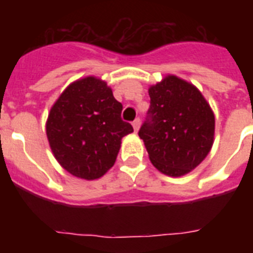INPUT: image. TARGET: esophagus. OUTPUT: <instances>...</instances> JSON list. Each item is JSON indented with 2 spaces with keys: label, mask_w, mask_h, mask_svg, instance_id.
<instances>
[{
  "label": "esophagus",
  "mask_w": 253,
  "mask_h": 253,
  "mask_svg": "<svg viewBox=\"0 0 253 253\" xmlns=\"http://www.w3.org/2000/svg\"><path fill=\"white\" fill-rule=\"evenodd\" d=\"M132 127H134L135 131H138L139 127H140V119H139V118L135 119L134 122H132Z\"/></svg>",
  "instance_id": "esophagus-1"
}]
</instances>
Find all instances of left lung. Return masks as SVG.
Returning a JSON list of instances; mask_svg holds the SVG:
<instances>
[{
  "instance_id": "1",
  "label": "left lung",
  "mask_w": 253,
  "mask_h": 253,
  "mask_svg": "<svg viewBox=\"0 0 253 253\" xmlns=\"http://www.w3.org/2000/svg\"><path fill=\"white\" fill-rule=\"evenodd\" d=\"M148 119L139 130L151 163L170 177L188 174L211 150L215 117L193 84L168 75L148 89Z\"/></svg>"
}]
</instances>
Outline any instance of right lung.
<instances>
[{"instance_id":"obj_1","label":"right lung","mask_w":253,"mask_h":253,"mask_svg":"<svg viewBox=\"0 0 253 253\" xmlns=\"http://www.w3.org/2000/svg\"><path fill=\"white\" fill-rule=\"evenodd\" d=\"M103 80L73 81L49 110L45 132L53 156L72 176L97 180L114 166L122 138L134 128Z\"/></svg>"}]
</instances>
